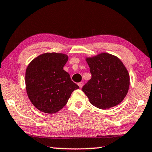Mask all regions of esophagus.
<instances>
[{"mask_svg":"<svg viewBox=\"0 0 152 152\" xmlns=\"http://www.w3.org/2000/svg\"><path fill=\"white\" fill-rule=\"evenodd\" d=\"M78 86H80V88H82L83 86V81H81V82L78 83Z\"/></svg>","mask_w":152,"mask_h":152,"instance_id":"esophagus-1","label":"esophagus"}]
</instances>
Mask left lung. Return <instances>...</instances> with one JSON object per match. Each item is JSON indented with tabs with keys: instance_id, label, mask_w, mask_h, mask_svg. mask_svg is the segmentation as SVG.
Segmentation results:
<instances>
[{
	"instance_id": "8db88e82",
	"label": "left lung",
	"mask_w": 152,
	"mask_h": 152,
	"mask_svg": "<svg viewBox=\"0 0 152 152\" xmlns=\"http://www.w3.org/2000/svg\"><path fill=\"white\" fill-rule=\"evenodd\" d=\"M92 77L82 88V91L94 106L109 109L124 99L129 86V75L117 57L102 53L87 58Z\"/></svg>"
}]
</instances>
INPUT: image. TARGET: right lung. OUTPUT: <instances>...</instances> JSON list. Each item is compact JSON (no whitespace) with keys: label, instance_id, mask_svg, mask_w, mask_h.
<instances>
[{"label":"right lung","instance_id":"obj_1","mask_svg":"<svg viewBox=\"0 0 152 152\" xmlns=\"http://www.w3.org/2000/svg\"><path fill=\"white\" fill-rule=\"evenodd\" d=\"M67 55L46 53L31 61L25 73L27 95L37 109L53 114L66 104L71 93L79 87L63 69Z\"/></svg>","mask_w":152,"mask_h":152}]
</instances>
